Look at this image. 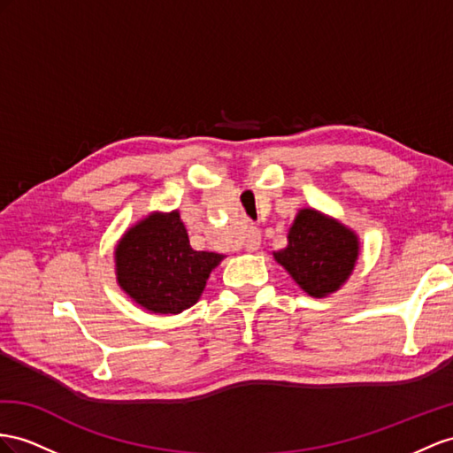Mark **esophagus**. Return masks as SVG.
<instances>
[{
  "mask_svg": "<svg viewBox=\"0 0 453 453\" xmlns=\"http://www.w3.org/2000/svg\"><path fill=\"white\" fill-rule=\"evenodd\" d=\"M260 242H262L260 231L257 227H249L247 237H245V249H247V252H257L260 249Z\"/></svg>",
  "mask_w": 453,
  "mask_h": 453,
  "instance_id": "34e87169",
  "label": "esophagus"
}]
</instances>
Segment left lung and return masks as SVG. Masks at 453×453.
<instances>
[{"label":"left lung","instance_id":"1","mask_svg":"<svg viewBox=\"0 0 453 453\" xmlns=\"http://www.w3.org/2000/svg\"><path fill=\"white\" fill-rule=\"evenodd\" d=\"M359 252V237L352 227L316 208H300L287 234V247L273 252L277 264L304 293L329 296L352 275Z\"/></svg>","mask_w":453,"mask_h":453}]
</instances>
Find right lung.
Returning <instances> with one entry per match:
<instances>
[{
	"label": "right lung",
	"mask_w": 453,
	"mask_h": 453,
	"mask_svg": "<svg viewBox=\"0 0 453 453\" xmlns=\"http://www.w3.org/2000/svg\"><path fill=\"white\" fill-rule=\"evenodd\" d=\"M224 254L193 250L180 212H149L114 247L116 283L150 314H181L201 298Z\"/></svg>",
	"instance_id": "obj_1"
}]
</instances>
